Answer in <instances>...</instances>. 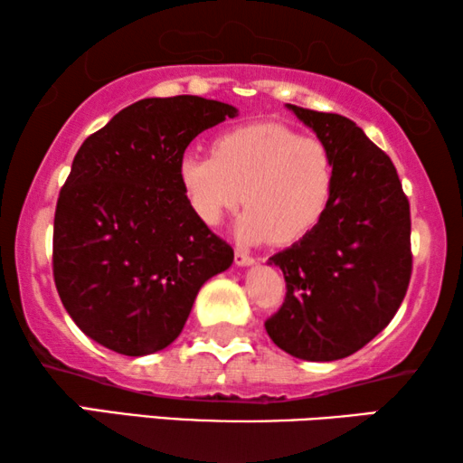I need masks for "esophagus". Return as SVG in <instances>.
I'll return each instance as SVG.
<instances>
[{"label":"esophagus","mask_w":463,"mask_h":463,"mask_svg":"<svg viewBox=\"0 0 463 463\" xmlns=\"http://www.w3.org/2000/svg\"><path fill=\"white\" fill-rule=\"evenodd\" d=\"M233 261H236V265H240V268H249V265L255 263V259H252L249 252H244L242 249H236V252H233Z\"/></svg>","instance_id":"esophagus-1"}]
</instances>
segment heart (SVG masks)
<instances>
[{
    "mask_svg": "<svg viewBox=\"0 0 463 463\" xmlns=\"http://www.w3.org/2000/svg\"><path fill=\"white\" fill-rule=\"evenodd\" d=\"M179 181L204 225H219L244 198L236 223L240 240L293 244L331 204L335 156L320 137L299 135L282 122H252L221 132L213 156H183Z\"/></svg>",
    "mask_w": 463,
    "mask_h": 463,
    "instance_id": "heart-1",
    "label": "heart"
}]
</instances>
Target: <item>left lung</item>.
<instances>
[{
	"label": "left lung",
	"instance_id": "left-lung-1",
	"mask_svg": "<svg viewBox=\"0 0 463 463\" xmlns=\"http://www.w3.org/2000/svg\"><path fill=\"white\" fill-rule=\"evenodd\" d=\"M288 109L333 149L335 192L320 223L269 257L287 297L265 331L290 356L328 363L364 347L401 307L413 269L411 211L394 164L352 119Z\"/></svg>",
	"mask_w": 463,
	"mask_h": 463
}]
</instances>
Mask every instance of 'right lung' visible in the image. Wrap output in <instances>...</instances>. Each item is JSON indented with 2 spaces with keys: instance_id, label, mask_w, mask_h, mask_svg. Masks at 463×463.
<instances>
[{
  "instance_id": "1",
  "label": "right lung",
  "mask_w": 463,
  "mask_h": 463,
  "mask_svg": "<svg viewBox=\"0 0 463 463\" xmlns=\"http://www.w3.org/2000/svg\"><path fill=\"white\" fill-rule=\"evenodd\" d=\"M236 107L192 97L143 99L81 143L54 213L52 271L75 325L124 356L179 337L195 295L233 249L195 219L179 162Z\"/></svg>"
}]
</instances>
